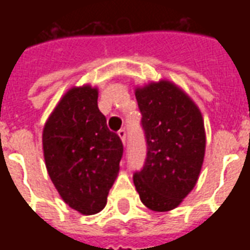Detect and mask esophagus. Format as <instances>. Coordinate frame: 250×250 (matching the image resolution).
Returning a JSON list of instances; mask_svg holds the SVG:
<instances>
[{
    "instance_id": "34e87169",
    "label": "esophagus",
    "mask_w": 250,
    "mask_h": 250,
    "mask_svg": "<svg viewBox=\"0 0 250 250\" xmlns=\"http://www.w3.org/2000/svg\"><path fill=\"white\" fill-rule=\"evenodd\" d=\"M118 135L120 136L122 142H123V143H125V141H127V131H125V128H120V130L118 131Z\"/></svg>"
}]
</instances>
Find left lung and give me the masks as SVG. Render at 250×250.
<instances>
[{
	"label": "left lung",
	"instance_id": "obj_1",
	"mask_svg": "<svg viewBox=\"0 0 250 250\" xmlns=\"http://www.w3.org/2000/svg\"><path fill=\"white\" fill-rule=\"evenodd\" d=\"M146 139V159L134 185L148 209L177 208L197 184L205 155L202 115L178 87L151 83L135 92Z\"/></svg>",
	"mask_w": 250,
	"mask_h": 250
}]
</instances>
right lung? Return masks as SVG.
Masks as SVG:
<instances>
[{"instance_id": "add662e5", "label": "right lung", "mask_w": 250, "mask_h": 250, "mask_svg": "<svg viewBox=\"0 0 250 250\" xmlns=\"http://www.w3.org/2000/svg\"><path fill=\"white\" fill-rule=\"evenodd\" d=\"M42 147L48 174L64 202L85 215L103 209L123 143L99 111L96 88H72L64 95L45 123Z\"/></svg>"}]
</instances>
